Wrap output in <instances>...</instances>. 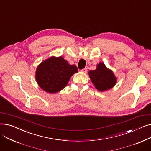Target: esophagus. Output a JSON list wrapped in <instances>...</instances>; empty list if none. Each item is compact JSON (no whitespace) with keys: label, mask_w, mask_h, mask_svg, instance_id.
Instances as JSON below:
<instances>
[{"label":"esophagus","mask_w":151,"mask_h":151,"mask_svg":"<svg viewBox=\"0 0 151 151\" xmlns=\"http://www.w3.org/2000/svg\"><path fill=\"white\" fill-rule=\"evenodd\" d=\"M81 71H83V72H84V73H86L87 71H88V68H84L82 69Z\"/></svg>","instance_id":"1"}]
</instances>
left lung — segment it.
<instances>
[{
  "label": "left lung",
  "mask_w": 151,
  "mask_h": 151,
  "mask_svg": "<svg viewBox=\"0 0 151 151\" xmlns=\"http://www.w3.org/2000/svg\"><path fill=\"white\" fill-rule=\"evenodd\" d=\"M89 75L96 88L102 92L111 89L117 81L113 71L102 62L99 63L96 70L89 71Z\"/></svg>",
  "instance_id": "obj_1"
}]
</instances>
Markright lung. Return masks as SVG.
<instances>
[{"label":"right lung","instance_id":"right-lung-1","mask_svg":"<svg viewBox=\"0 0 151 151\" xmlns=\"http://www.w3.org/2000/svg\"><path fill=\"white\" fill-rule=\"evenodd\" d=\"M77 71L76 65L69 64L62 56H52L38 66L35 78L43 90L54 93L65 88L71 76Z\"/></svg>","mask_w":151,"mask_h":151}]
</instances>
